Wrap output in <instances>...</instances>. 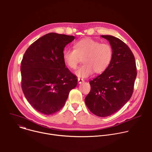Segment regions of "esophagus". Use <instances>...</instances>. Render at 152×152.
Masks as SVG:
<instances>
[{
	"mask_svg": "<svg viewBox=\"0 0 152 152\" xmlns=\"http://www.w3.org/2000/svg\"><path fill=\"white\" fill-rule=\"evenodd\" d=\"M84 81V80L83 79H81V78H78V83H81L82 82H83Z\"/></svg>",
	"mask_w": 152,
	"mask_h": 152,
	"instance_id": "34e87169",
	"label": "esophagus"
}]
</instances>
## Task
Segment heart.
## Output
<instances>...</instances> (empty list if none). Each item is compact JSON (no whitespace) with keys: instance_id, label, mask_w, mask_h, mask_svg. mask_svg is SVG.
Instances as JSON below:
<instances>
[{"instance_id":"heart-1","label":"heart","mask_w":152,"mask_h":152,"mask_svg":"<svg viewBox=\"0 0 152 152\" xmlns=\"http://www.w3.org/2000/svg\"><path fill=\"white\" fill-rule=\"evenodd\" d=\"M73 50L66 49L63 51V60L71 69H76L80 58L83 63L76 70L79 77H87L94 72L102 74L109 67L113 56L112 46L107 42L86 38L76 41Z\"/></svg>"}]
</instances>
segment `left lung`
I'll return each mask as SVG.
<instances>
[{"instance_id": "8db88e82", "label": "left lung", "mask_w": 152, "mask_h": 152, "mask_svg": "<svg viewBox=\"0 0 152 152\" xmlns=\"http://www.w3.org/2000/svg\"><path fill=\"white\" fill-rule=\"evenodd\" d=\"M113 49L107 70L90 82L91 90L85 99L89 110L105 117L120 110L131 99L137 72L134 55L126 43L112 35H101Z\"/></svg>"}]
</instances>
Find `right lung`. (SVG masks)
I'll return each mask as SVG.
<instances>
[{
	"mask_svg": "<svg viewBox=\"0 0 152 152\" xmlns=\"http://www.w3.org/2000/svg\"><path fill=\"white\" fill-rule=\"evenodd\" d=\"M74 36L53 32L42 36L26 50L21 62V88L31 105L46 115L62 109L77 78L63 60L64 48Z\"/></svg>",
	"mask_w": 152,
	"mask_h": 152,
	"instance_id": "right-lung-1",
	"label": "right lung"
}]
</instances>
